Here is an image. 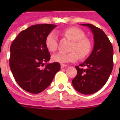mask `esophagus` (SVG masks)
<instances>
[{
    "label": "esophagus",
    "instance_id": "1",
    "mask_svg": "<svg viewBox=\"0 0 120 120\" xmlns=\"http://www.w3.org/2000/svg\"><path fill=\"white\" fill-rule=\"evenodd\" d=\"M60 66H61V68H62V69H63V68H64L65 67H66V66H67V65H65V64H62L60 65Z\"/></svg>",
    "mask_w": 120,
    "mask_h": 120
}]
</instances>
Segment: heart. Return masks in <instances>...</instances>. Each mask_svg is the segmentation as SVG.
<instances>
[{
  "instance_id": "obj_1",
  "label": "heart",
  "mask_w": 120,
  "mask_h": 120,
  "mask_svg": "<svg viewBox=\"0 0 120 120\" xmlns=\"http://www.w3.org/2000/svg\"><path fill=\"white\" fill-rule=\"evenodd\" d=\"M62 34L73 41L70 51L68 53L59 52L52 56V60L55 62L65 64L75 62L79 58L87 56L92 49L90 40L85 37L82 30L76 27H70L63 31ZM45 45L50 52H55L58 47L57 37L54 32L47 35L45 39Z\"/></svg>"
}]
</instances>
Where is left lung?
Masks as SVG:
<instances>
[{
  "mask_svg": "<svg viewBox=\"0 0 120 120\" xmlns=\"http://www.w3.org/2000/svg\"><path fill=\"white\" fill-rule=\"evenodd\" d=\"M89 27L94 37V47L80 66L75 68L77 75L73 80L74 88L83 94H91L105 84L113 68V47L105 33L90 24H81Z\"/></svg>",
  "mask_w": 120,
  "mask_h": 120,
  "instance_id": "obj_1",
  "label": "left lung"
}]
</instances>
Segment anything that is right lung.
<instances>
[{
	"label": "right lung",
	"mask_w": 120,
	"mask_h": 120,
	"mask_svg": "<svg viewBox=\"0 0 120 120\" xmlns=\"http://www.w3.org/2000/svg\"><path fill=\"white\" fill-rule=\"evenodd\" d=\"M56 26L48 24L31 26L20 32L11 45L10 69L17 83L27 92H42L60 71L59 63H47L51 55L45 45L46 37ZM45 62L46 67L42 69Z\"/></svg>",
	"instance_id": "add662e5"
}]
</instances>
